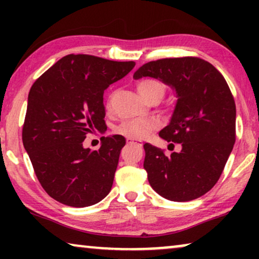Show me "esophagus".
<instances>
[{
	"label": "esophagus",
	"mask_w": 259,
	"mask_h": 259,
	"mask_svg": "<svg viewBox=\"0 0 259 259\" xmlns=\"http://www.w3.org/2000/svg\"><path fill=\"white\" fill-rule=\"evenodd\" d=\"M126 143L130 144V145H134V146H138V147H143V143L141 141H137V140H133V139H126Z\"/></svg>",
	"instance_id": "obj_1"
}]
</instances>
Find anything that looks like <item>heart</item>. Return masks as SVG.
<instances>
[{"mask_svg": "<svg viewBox=\"0 0 259 259\" xmlns=\"http://www.w3.org/2000/svg\"><path fill=\"white\" fill-rule=\"evenodd\" d=\"M137 88L141 97L148 101L160 100L166 92L165 83L154 77H144L139 80L137 82ZM113 102H114V93H111L106 99V108L108 111L113 108ZM155 127L157 122L152 119H131L122 121L121 125L116 128V133L127 139L139 140L146 138Z\"/></svg>", "mask_w": 259, "mask_h": 259, "instance_id": "heart-1", "label": "heart"}]
</instances>
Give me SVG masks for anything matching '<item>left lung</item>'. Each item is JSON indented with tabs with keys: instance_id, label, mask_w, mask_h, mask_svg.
I'll list each match as a JSON object with an SVG mask.
<instances>
[{
	"instance_id": "left-lung-1",
	"label": "left lung",
	"mask_w": 259,
	"mask_h": 259,
	"mask_svg": "<svg viewBox=\"0 0 259 259\" xmlns=\"http://www.w3.org/2000/svg\"><path fill=\"white\" fill-rule=\"evenodd\" d=\"M133 76L160 79L178 94L171 122L159 136L183 148L166 155L145 144L148 182L166 199H197L221 178L236 141V104L228 82L214 66L197 56L150 61Z\"/></svg>"
}]
</instances>
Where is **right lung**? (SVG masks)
<instances>
[{
    "instance_id": "right-lung-1",
    "label": "right lung",
    "mask_w": 259,
    "mask_h": 259,
    "mask_svg": "<svg viewBox=\"0 0 259 259\" xmlns=\"http://www.w3.org/2000/svg\"><path fill=\"white\" fill-rule=\"evenodd\" d=\"M134 66V61L69 54L31 86L23 146L41 186L59 203L91 206L111 191L125 138H104L97 151L83 148L82 143L94 130H107L104 91Z\"/></svg>"
}]
</instances>
